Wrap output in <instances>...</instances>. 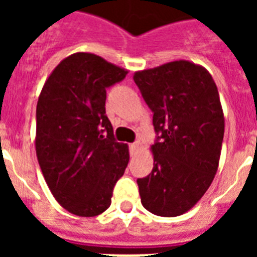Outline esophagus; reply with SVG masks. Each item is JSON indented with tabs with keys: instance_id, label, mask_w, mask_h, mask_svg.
<instances>
[{
	"instance_id": "34e87169",
	"label": "esophagus",
	"mask_w": 257,
	"mask_h": 257,
	"mask_svg": "<svg viewBox=\"0 0 257 257\" xmlns=\"http://www.w3.org/2000/svg\"><path fill=\"white\" fill-rule=\"evenodd\" d=\"M129 148H131V153L133 155V153H136L140 151L141 145H140V143H133V144L129 145Z\"/></svg>"
}]
</instances>
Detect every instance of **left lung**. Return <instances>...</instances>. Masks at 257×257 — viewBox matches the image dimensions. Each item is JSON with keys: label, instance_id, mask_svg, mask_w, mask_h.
<instances>
[{"label": "left lung", "instance_id": "obj_1", "mask_svg": "<svg viewBox=\"0 0 257 257\" xmlns=\"http://www.w3.org/2000/svg\"><path fill=\"white\" fill-rule=\"evenodd\" d=\"M133 80L153 112L159 141L153 169L137 180L141 204L163 217L195 207L219 168L224 113L217 86L204 66L187 60L135 72Z\"/></svg>", "mask_w": 257, "mask_h": 257}]
</instances>
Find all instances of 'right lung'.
I'll return each mask as SVG.
<instances>
[{"mask_svg": "<svg viewBox=\"0 0 257 257\" xmlns=\"http://www.w3.org/2000/svg\"><path fill=\"white\" fill-rule=\"evenodd\" d=\"M128 70L77 52L46 78L36 109V153L57 203L81 217L101 215L124 175L129 148L117 143L105 116L106 88Z\"/></svg>", "mask_w": 257, "mask_h": 257, "instance_id": "add662e5", "label": "right lung"}]
</instances>
